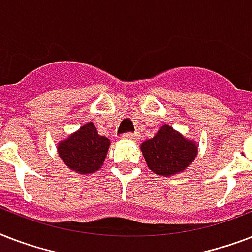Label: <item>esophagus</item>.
I'll return each mask as SVG.
<instances>
[{
	"instance_id": "34e87169",
	"label": "esophagus",
	"mask_w": 252,
	"mask_h": 252,
	"mask_svg": "<svg viewBox=\"0 0 252 252\" xmlns=\"http://www.w3.org/2000/svg\"><path fill=\"white\" fill-rule=\"evenodd\" d=\"M122 138L123 140H130V141H133V140H136V134L126 133V134H123Z\"/></svg>"
}]
</instances>
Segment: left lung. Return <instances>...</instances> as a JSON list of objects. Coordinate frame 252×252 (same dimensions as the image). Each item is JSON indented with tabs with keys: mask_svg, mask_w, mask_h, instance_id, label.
<instances>
[{
	"mask_svg": "<svg viewBox=\"0 0 252 252\" xmlns=\"http://www.w3.org/2000/svg\"><path fill=\"white\" fill-rule=\"evenodd\" d=\"M148 167L158 175L170 176L184 171L197 156V144L163 124L158 133L141 144Z\"/></svg>",
	"mask_w": 252,
	"mask_h": 252,
	"instance_id": "left-lung-1",
	"label": "left lung"
}]
</instances>
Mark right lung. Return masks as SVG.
Instances as JSON below:
<instances>
[{
    "label": "right lung",
    "mask_w": 252,
    "mask_h": 252,
    "mask_svg": "<svg viewBox=\"0 0 252 252\" xmlns=\"http://www.w3.org/2000/svg\"><path fill=\"white\" fill-rule=\"evenodd\" d=\"M110 140L99 136L94 123H86L66 140L59 142V156L72 171L91 174L106 159Z\"/></svg>",
    "instance_id": "1"
}]
</instances>
